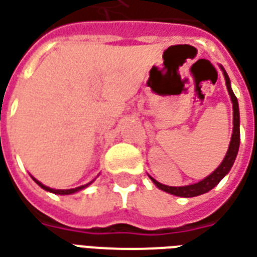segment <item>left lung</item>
<instances>
[{"mask_svg": "<svg viewBox=\"0 0 257 257\" xmlns=\"http://www.w3.org/2000/svg\"><path fill=\"white\" fill-rule=\"evenodd\" d=\"M220 69L222 71V75H224V79H225V86H227V90H228L229 97H231V103H232V112H234V128H232V135H231V141H229L228 150H227V154L225 157L221 161V164L217 167L214 171L211 172L210 175H207L206 178L199 181L196 184L192 185H185V186H168V185L160 184L159 181H156L154 178H152L150 175V179L153 181V184L161 189V191L167 192L170 195H175V196L181 197H195L199 196V195H203L206 192L211 191L214 186H216L220 181H221L227 174L231 170V167L234 166V161L236 159V154H238V150H239V142H241V135H239V105H238V100L235 97L234 91L231 89V82H229V78L225 69L220 65Z\"/></svg>", "mask_w": 257, "mask_h": 257, "instance_id": "left-lung-1", "label": "left lung"}]
</instances>
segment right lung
<instances>
[{
	"mask_svg": "<svg viewBox=\"0 0 257 257\" xmlns=\"http://www.w3.org/2000/svg\"><path fill=\"white\" fill-rule=\"evenodd\" d=\"M33 178V177H32ZM33 181H35L36 184L39 185L40 188H43L44 191H47V192H51V193H55V195H72V193H76V192L79 191H82V189H85V188H87L89 185L94 181H91V182H89V184H86V185H82V186H78V188H72V189H54V188H50V186H46L44 184H41L40 181H37L36 178H33Z\"/></svg>",
	"mask_w": 257,
	"mask_h": 257,
	"instance_id": "add662e5",
	"label": "right lung"
}]
</instances>
